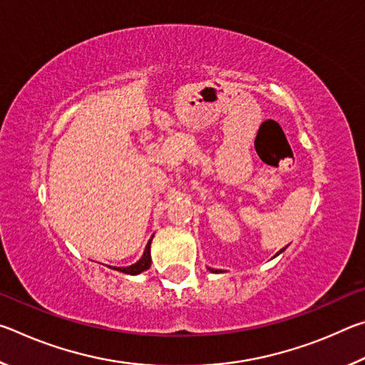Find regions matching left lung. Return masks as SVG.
<instances>
[{"label": "left lung", "instance_id": "obj_1", "mask_svg": "<svg viewBox=\"0 0 365 365\" xmlns=\"http://www.w3.org/2000/svg\"><path fill=\"white\" fill-rule=\"evenodd\" d=\"M283 251V250H282ZM211 272H217V270H214V269H211Z\"/></svg>", "mask_w": 365, "mask_h": 365}]
</instances>
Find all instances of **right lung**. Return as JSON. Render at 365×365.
Instances as JSON below:
<instances>
[{"mask_svg": "<svg viewBox=\"0 0 365 365\" xmlns=\"http://www.w3.org/2000/svg\"><path fill=\"white\" fill-rule=\"evenodd\" d=\"M150 245H151V240H150V242H148L146 248H145V252H143V256H141L140 261H137V262L132 264V265H128V267H120V269H117V270L123 272V274L137 275V274H140V272H143V270H148V269H150V265H151Z\"/></svg>", "mask_w": 365, "mask_h": 365, "instance_id": "right-lung-1", "label": "right lung"}]
</instances>
